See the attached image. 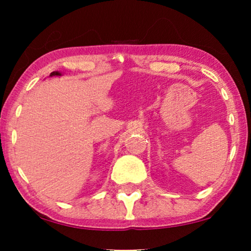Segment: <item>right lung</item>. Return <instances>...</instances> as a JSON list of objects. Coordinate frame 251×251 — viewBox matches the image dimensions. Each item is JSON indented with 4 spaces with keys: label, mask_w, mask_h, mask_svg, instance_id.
Listing matches in <instances>:
<instances>
[{
    "label": "right lung",
    "mask_w": 251,
    "mask_h": 251,
    "mask_svg": "<svg viewBox=\"0 0 251 251\" xmlns=\"http://www.w3.org/2000/svg\"><path fill=\"white\" fill-rule=\"evenodd\" d=\"M60 73H59V72H52V73H51L50 74V76H60Z\"/></svg>",
    "instance_id": "right-lung-1"
}]
</instances>
